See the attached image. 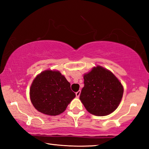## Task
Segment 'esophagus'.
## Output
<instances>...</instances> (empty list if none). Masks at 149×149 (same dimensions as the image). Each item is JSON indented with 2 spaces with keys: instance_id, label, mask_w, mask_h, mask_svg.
<instances>
[{
  "instance_id": "esophagus-1",
  "label": "esophagus",
  "mask_w": 149,
  "mask_h": 149,
  "mask_svg": "<svg viewBox=\"0 0 149 149\" xmlns=\"http://www.w3.org/2000/svg\"><path fill=\"white\" fill-rule=\"evenodd\" d=\"M80 94H81V91H78L77 92L75 93V95H76V97H77V98L79 97Z\"/></svg>"
}]
</instances>
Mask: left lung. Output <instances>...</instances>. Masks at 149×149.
<instances>
[{
	"label": "left lung",
	"mask_w": 149,
	"mask_h": 149,
	"mask_svg": "<svg viewBox=\"0 0 149 149\" xmlns=\"http://www.w3.org/2000/svg\"><path fill=\"white\" fill-rule=\"evenodd\" d=\"M84 79L79 99L88 112L104 116L116 110L122 99L123 87L112 72L97 65L85 73Z\"/></svg>",
	"instance_id": "left-lung-1"
}]
</instances>
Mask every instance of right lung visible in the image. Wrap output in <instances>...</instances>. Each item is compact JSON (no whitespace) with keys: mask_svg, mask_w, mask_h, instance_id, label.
<instances>
[{"mask_svg":"<svg viewBox=\"0 0 149 149\" xmlns=\"http://www.w3.org/2000/svg\"><path fill=\"white\" fill-rule=\"evenodd\" d=\"M29 97L35 109L42 114L56 116L66 109L75 97L70 84L58 70H46L33 81Z\"/></svg>","mask_w":149,"mask_h":149,"instance_id":"right-lung-1","label":"right lung"}]
</instances>
